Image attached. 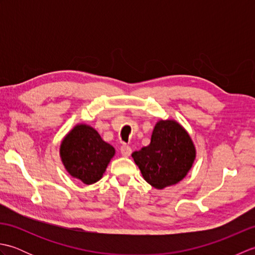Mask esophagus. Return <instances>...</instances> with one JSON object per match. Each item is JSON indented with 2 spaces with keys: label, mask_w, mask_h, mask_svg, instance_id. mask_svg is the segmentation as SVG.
Listing matches in <instances>:
<instances>
[{
  "label": "esophagus",
  "mask_w": 255,
  "mask_h": 255,
  "mask_svg": "<svg viewBox=\"0 0 255 255\" xmlns=\"http://www.w3.org/2000/svg\"><path fill=\"white\" fill-rule=\"evenodd\" d=\"M121 153L123 156H129L131 154V148L129 145L123 144L121 147Z\"/></svg>",
  "instance_id": "34e87169"
}]
</instances>
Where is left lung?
<instances>
[{
  "instance_id": "left-lung-1",
  "label": "left lung",
  "mask_w": 255,
  "mask_h": 255,
  "mask_svg": "<svg viewBox=\"0 0 255 255\" xmlns=\"http://www.w3.org/2000/svg\"><path fill=\"white\" fill-rule=\"evenodd\" d=\"M131 155L144 180L151 186L162 189L186 176L194 163L196 150L180 124L160 121L154 126L150 144Z\"/></svg>"
}]
</instances>
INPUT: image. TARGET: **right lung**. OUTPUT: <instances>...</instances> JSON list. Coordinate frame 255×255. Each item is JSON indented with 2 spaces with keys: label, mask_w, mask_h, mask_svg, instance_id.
Here are the masks:
<instances>
[{
  "label": "right lung",
  "mask_w": 255,
  "mask_h": 255,
  "mask_svg": "<svg viewBox=\"0 0 255 255\" xmlns=\"http://www.w3.org/2000/svg\"><path fill=\"white\" fill-rule=\"evenodd\" d=\"M114 154V147L88 125H77L60 147L62 163L69 174L88 185L101 180Z\"/></svg>",
  "instance_id": "add662e5"
}]
</instances>
